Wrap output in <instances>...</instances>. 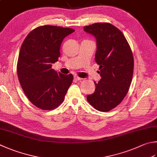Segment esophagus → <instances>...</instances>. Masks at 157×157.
<instances>
[{
	"mask_svg": "<svg viewBox=\"0 0 157 157\" xmlns=\"http://www.w3.org/2000/svg\"><path fill=\"white\" fill-rule=\"evenodd\" d=\"M74 78H75V80H76V81H81V80H82V78H80V77H78V76H74Z\"/></svg>",
	"mask_w": 157,
	"mask_h": 157,
	"instance_id": "34e87169",
	"label": "esophagus"
}]
</instances>
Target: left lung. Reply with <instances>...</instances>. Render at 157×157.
I'll list each match as a JSON object with an SVG mask.
<instances>
[{"mask_svg":"<svg viewBox=\"0 0 157 157\" xmlns=\"http://www.w3.org/2000/svg\"><path fill=\"white\" fill-rule=\"evenodd\" d=\"M83 29L96 39L95 61L101 76L98 82H94L95 91L87 100L96 110L109 111L122 101L131 84L134 67L131 48L122 32L110 23L98 22Z\"/></svg>","mask_w":157,"mask_h":157,"instance_id":"left-lung-1","label":"left lung"}]
</instances>
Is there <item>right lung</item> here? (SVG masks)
<instances>
[{"instance_id": "1", "label": "right lung", "mask_w": 157, "mask_h": 157, "mask_svg": "<svg viewBox=\"0 0 157 157\" xmlns=\"http://www.w3.org/2000/svg\"><path fill=\"white\" fill-rule=\"evenodd\" d=\"M75 30L45 25L31 31L20 48L17 73L25 95L35 106L52 110L63 102L72 84L73 75H63L52 69L60 57L65 37Z\"/></svg>"}]
</instances>
